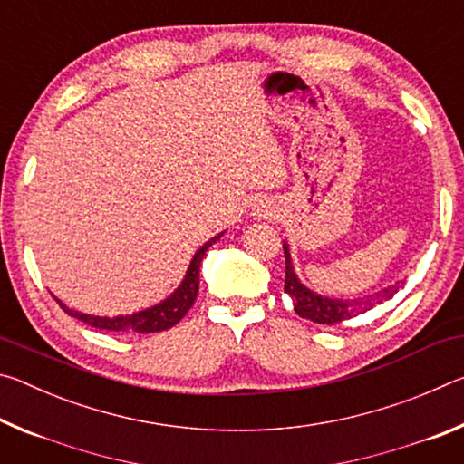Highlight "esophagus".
Wrapping results in <instances>:
<instances>
[{"mask_svg": "<svg viewBox=\"0 0 464 464\" xmlns=\"http://www.w3.org/2000/svg\"><path fill=\"white\" fill-rule=\"evenodd\" d=\"M268 215H270V210L268 208H262L260 215H257V217H268Z\"/></svg>", "mask_w": 464, "mask_h": 464, "instance_id": "obj_1", "label": "esophagus"}]
</instances>
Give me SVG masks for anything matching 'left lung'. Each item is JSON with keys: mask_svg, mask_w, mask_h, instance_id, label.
Listing matches in <instances>:
<instances>
[{"mask_svg": "<svg viewBox=\"0 0 464 464\" xmlns=\"http://www.w3.org/2000/svg\"><path fill=\"white\" fill-rule=\"evenodd\" d=\"M285 247V260H286V276H285V293L290 295L295 303V313L298 317L309 319L313 324L319 325H335L342 324L345 319H352L360 315V313H366L374 309L376 304H382L384 301H391L399 290H401L403 282H395L387 288L379 290L374 295H366L362 298H332V296H324L315 293L303 285L298 280L295 266H293V257H290V249L288 243H282Z\"/></svg>", "mask_w": 464, "mask_h": 464, "instance_id": "8db88e82", "label": "left lung"}]
</instances>
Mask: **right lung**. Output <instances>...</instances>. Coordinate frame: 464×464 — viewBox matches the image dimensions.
Instances as JSON below:
<instances>
[{
  "label": "right lung",
  "mask_w": 464,
  "mask_h": 464,
  "mask_svg": "<svg viewBox=\"0 0 464 464\" xmlns=\"http://www.w3.org/2000/svg\"><path fill=\"white\" fill-rule=\"evenodd\" d=\"M221 231L215 237H210L204 246L196 251L190 266H188L184 280L179 282V286L171 293L168 298H163L161 303L153 304V307L132 313V315H116V317H98V315H88V313H80L69 309L67 304H63L59 298L57 303L61 309L75 319L83 321L96 329H106V332H137V334H155V332H166V329L174 327L179 324L190 307L196 301V295H198V285H200V264L202 257L207 254V249L213 246L217 239L223 237Z\"/></svg>",
  "instance_id": "add662e5"
}]
</instances>
